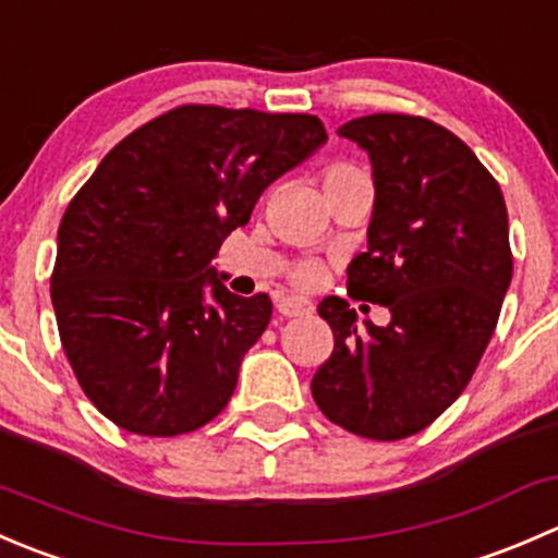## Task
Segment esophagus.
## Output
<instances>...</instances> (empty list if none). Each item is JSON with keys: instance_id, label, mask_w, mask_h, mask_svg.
Segmentation results:
<instances>
[{"instance_id": "34e87169", "label": "esophagus", "mask_w": 558, "mask_h": 558, "mask_svg": "<svg viewBox=\"0 0 558 558\" xmlns=\"http://www.w3.org/2000/svg\"><path fill=\"white\" fill-rule=\"evenodd\" d=\"M313 311V302L296 300V296H286V300L278 302V313L286 315V318H300V315H311Z\"/></svg>"}]
</instances>
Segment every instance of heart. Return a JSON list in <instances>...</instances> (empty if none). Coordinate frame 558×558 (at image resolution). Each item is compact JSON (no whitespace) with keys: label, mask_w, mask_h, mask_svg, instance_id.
<instances>
[{"label":"heart","mask_w":558,"mask_h":558,"mask_svg":"<svg viewBox=\"0 0 558 558\" xmlns=\"http://www.w3.org/2000/svg\"><path fill=\"white\" fill-rule=\"evenodd\" d=\"M351 174H359L356 167L337 161V165H329L324 170V185L335 183V180H342V178H351ZM324 275H326L324 264L313 262V258H305V262H296L294 267H291L289 278L291 283L300 286V289H315V286H320Z\"/></svg>","instance_id":"b5f03b06"}]
</instances>
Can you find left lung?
<instances>
[{"mask_svg":"<svg viewBox=\"0 0 558 558\" xmlns=\"http://www.w3.org/2000/svg\"><path fill=\"white\" fill-rule=\"evenodd\" d=\"M373 161L367 251L348 267L351 300L378 302L391 324L356 326L326 296L335 351L313 399L331 424L367 440H402L459 399L497 329L513 278L508 207L494 174L440 123L375 112L340 126Z\"/></svg>","mask_w":558,"mask_h":558,"instance_id":"1","label":"left lung"}]
</instances>
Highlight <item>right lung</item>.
I'll return each mask as SVG.
<instances>
[{
  "label": "right lung",
  "mask_w": 558,
  "mask_h": 558,
  "mask_svg": "<svg viewBox=\"0 0 558 558\" xmlns=\"http://www.w3.org/2000/svg\"><path fill=\"white\" fill-rule=\"evenodd\" d=\"M324 140L307 112L180 105L123 137L72 196L50 300L72 373L105 418L174 437L227 408L272 300L227 291L210 262Z\"/></svg>",
  "instance_id": "right-lung-1"
}]
</instances>
